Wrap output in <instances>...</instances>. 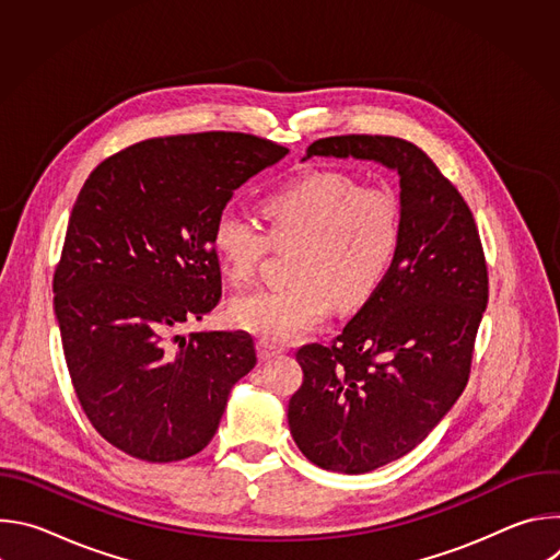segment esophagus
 Instances as JSON below:
<instances>
[{
  "label": "esophagus",
  "mask_w": 560,
  "mask_h": 560,
  "mask_svg": "<svg viewBox=\"0 0 560 560\" xmlns=\"http://www.w3.org/2000/svg\"><path fill=\"white\" fill-rule=\"evenodd\" d=\"M257 354H259L261 361H268V359H272V357L283 354V348L272 346V343H268V341H259V343H257Z\"/></svg>",
  "instance_id": "34e87169"
}]
</instances>
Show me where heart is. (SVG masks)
Returning <instances> with one entry per match:
<instances>
[{
  "instance_id": "b5f03b06",
  "label": "heart",
  "mask_w": 560,
  "mask_h": 560,
  "mask_svg": "<svg viewBox=\"0 0 560 560\" xmlns=\"http://www.w3.org/2000/svg\"><path fill=\"white\" fill-rule=\"evenodd\" d=\"M275 242L299 238L292 283L236 296L232 324L270 343H285L324 322L332 299L339 307L365 301L385 277L401 217L387 188L359 186L346 173L310 171L259 203ZM270 242L246 217L223 210L212 225V248L223 272L246 283Z\"/></svg>"
}]
</instances>
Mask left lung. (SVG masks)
I'll return each instance as SVG.
<instances>
[{"label": "left lung", "mask_w": 560, "mask_h": 560, "mask_svg": "<svg viewBox=\"0 0 560 560\" xmlns=\"http://www.w3.org/2000/svg\"><path fill=\"white\" fill-rule=\"evenodd\" d=\"M312 156L381 164L401 188L387 275L332 346L299 348L303 383L288 404L307 460L363 474L412 452L456 404L488 305V268L467 203L419 145L346 135L314 141L301 162Z\"/></svg>", "instance_id": "obj_1"}]
</instances>
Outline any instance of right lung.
Segmentation results:
<instances>
[{"instance_id":"obj_1","label":"right lung","mask_w":560,"mask_h":560,"mask_svg":"<svg viewBox=\"0 0 560 560\" xmlns=\"http://www.w3.org/2000/svg\"><path fill=\"white\" fill-rule=\"evenodd\" d=\"M288 148L244 132L135 143L79 192L55 270V316L79 404L121 452L173 463L214 436L255 363L248 332H190L221 296L212 225Z\"/></svg>"}]
</instances>
